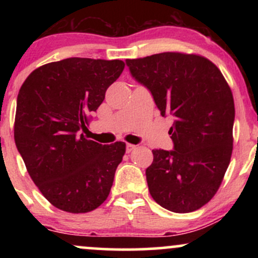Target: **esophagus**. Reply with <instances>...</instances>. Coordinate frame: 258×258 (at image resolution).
Segmentation results:
<instances>
[{
    "mask_svg": "<svg viewBox=\"0 0 258 258\" xmlns=\"http://www.w3.org/2000/svg\"><path fill=\"white\" fill-rule=\"evenodd\" d=\"M136 148H137V146H135V144L128 143V144H127V146H126V152H127V153H131L132 150L136 149Z\"/></svg>",
    "mask_w": 258,
    "mask_h": 258,
    "instance_id": "obj_1",
    "label": "esophagus"
}]
</instances>
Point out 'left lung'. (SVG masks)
<instances>
[{
	"instance_id": "8db88e82",
	"label": "left lung",
	"mask_w": 258,
	"mask_h": 258,
	"mask_svg": "<svg viewBox=\"0 0 258 258\" xmlns=\"http://www.w3.org/2000/svg\"><path fill=\"white\" fill-rule=\"evenodd\" d=\"M126 64L152 92L162 116L174 117L168 131L174 150L154 149L146 171L150 195L168 211L199 210L217 193L232 156L229 85L211 60L193 53L164 52Z\"/></svg>"
}]
</instances>
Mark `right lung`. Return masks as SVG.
<instances>
[{
	"instance_id": "1",
	"label": "right lung",
	"mask_w": 258,
	"mask_h": 258,
	"mask_svg": "<svg viewBox=\"0 0 258 258\" xmlns=\"http://www.w3.org/2000/svg\"><path fill=\"white\" fill-rule=\"evenodd\" d=\"M123 69L119 59L68 58L35 69L20 87L16 146L38 190L59 210L93 211L110 193L126 143L102 146L84 132Z\"/></svg>"
}]
</instances>
